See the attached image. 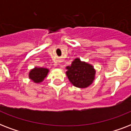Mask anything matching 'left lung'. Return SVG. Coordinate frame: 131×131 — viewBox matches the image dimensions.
Masks as SVG:
<instances>
[{"label": "left lung", "instance_id": "8db88e82", "mask_svg": "<svg viewBox=\"0 0 131 131\" xmlns=\"http://www.w3.org/2000/svg\"><path fill=\"white\" fill-rule=\"evenodd\" d=\"M66 74L74 86L84 88L91 85L95 78L96 71L93 66L75 58L71 66L66 67Z\"/></svg>", "mask_w": 131, "mask_h": 131}]
</instances>
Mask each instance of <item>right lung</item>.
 Instances as JSON below:
<instances>
[{
    "label": "right lung",
    "instance_id": "add662e5",
    "mask_svg": "<svg viewBox=\"0 0 131 131\" xmlns=\"http://www.w3.org/2000/svg\"><path fill=\"white\" fill-rule=\"evenodd\" d=\"M49 69L46 68L35 67L29 72V78L35 83H41L47 75Z\"/></svg>",
    "mask_w": 131,
    "mask_h": 131
}]
</instances>
